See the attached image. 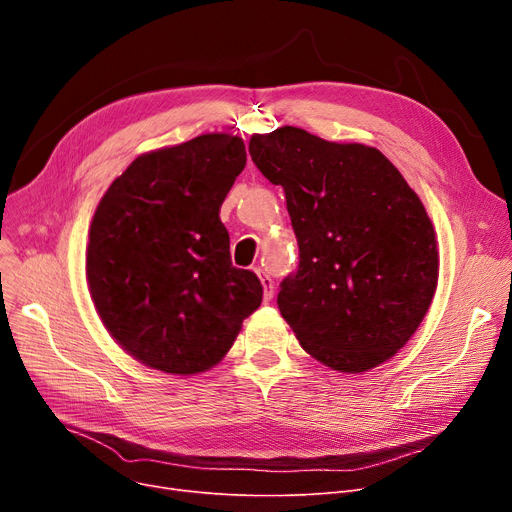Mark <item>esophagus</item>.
<instances>
[{"label": "esophagus", "mask_w": 512, "mask_h": 512, "mask_svg": "<svg viewBox=\"0 0 512 512\" xmlns=\"http://www.w3.org/2000/svg\"><path fill=\"white\" fill-rule=\"evenodd\" d=\"M255 272H257V276H259V280L263 284V299L265 301H272V297H274V282H272V278L267 276L263 270H255Z\"/></svg>", "instance_id": "esophagus-1"}]
</instances>
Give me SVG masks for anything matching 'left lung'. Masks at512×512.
Returning <instances> with one entry per match:
<instances>
[{"mask_svg": "<svg viewBox=\"0 0 512 512\" xmlns=\"http://www.w3.org/2000/svg\"><path fill=\"white\" fill-rule=\"evenodd\" d=\"M249 153L284 188L297 234L299 267L278 307L301 346L344 373L394 357L438 286L436 232L417 193L375 147L303 128L253 134Z\"/></svg>", "mask_w": 512, "mask_h": 512, "instance_id": "8db88e82", "label": "left lung"}]
</instances>
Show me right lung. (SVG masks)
<instances>
[{
	"instance_id": "add662e5",
	"label": "right lung",
	"mask_w": 512,
	"mask_h": 512,
	"mask_svg": "<svg viewBox=\"0 0 512 512\" xmlns=\"http://www.w3.org/2000/svg\"><path fill=\"white\" fill-rule=\"evenodd\" d=\"M226 132L139 155L101 197L87 247L91 299L105 330L143 365L174 375L211 369L263 297L230 261L220 207L245 170Z\"/></svg>"
}]
</instances>
